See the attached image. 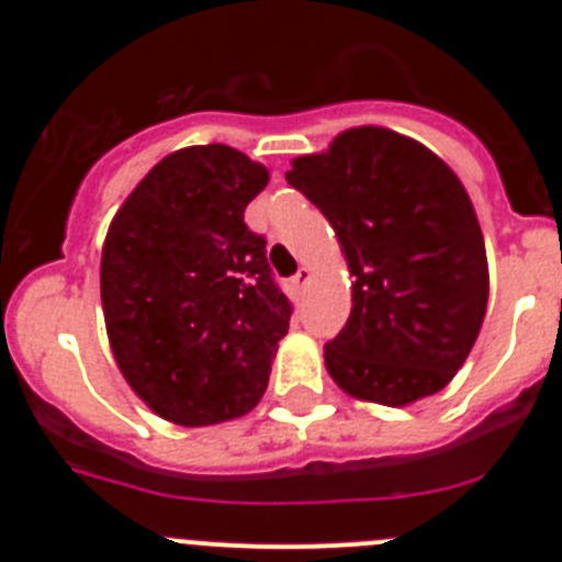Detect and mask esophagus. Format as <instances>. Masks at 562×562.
I'll return each instance as SVG.
<instances>
[{
    "label": "esophagus",
    "instance_id": "obj_1",
    "mask_svg": "<svg viewBox=\"0 0 562 562\" xmlns=\"http://www.w3.org/2000/svg\"><path fill=\"white\" fill-rule=\"evenodd\" d=\"M310 278H312V270H310V267H301V270L295 272V278H292V284H295L297 290H304V286L310 284Z\"/></svg>",
    "mask_w": 562,
    "mask_h": 562
}]
</instances>
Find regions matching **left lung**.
Instances as JSON below:
<instances>
[{
    "mask_svg": "<svg viewBox=\"0 0 562 562\" xmlns=\"http://www.w3.org/2000/svg\"><path fill=\"white\" fill-rule=\"evenodd\" d=\"M286 182L335 227L351 315L324 346L355 400L402 408L441 391L484 324L490 272L473 202L430 148L391 128L337 134L292 160Z\"/></svg>",
    "mask_w": 562,
    "mask_h": 562,
    "instance_id": "1",
    "label": "left lung"
}]
</instances>
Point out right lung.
Listing matches in <instances>:
<instances>
[{"mask_svg":"<svg viewBox=\"0 0 562 562\" xmlns=\"http://www.w3.org/2000/svg\"><path fill=\"white\" fill-rule=\"evenodd\" d=\"M270 173L222 143L162 157L128 193L101 256V304L117 369L186 428L245 416L265 396L292 304L245 207Z\"/></svg>","mask_w":562,"mask_h":562,"instance_id":"1","label":"right lung"}]
</instances>
